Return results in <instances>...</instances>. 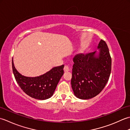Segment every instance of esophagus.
I'll return each instance as SVG.
<instances>
[{
	"mask_svg": "<svg viewBox=\"0 0 130 130\" xmlns=\"http://www.w3.org/2000/svg\"><path fill=\"white\" fill-rule=\"evenodd\" d=\"M63 70H64V71H65V73L68 72V71H70L69 67L68 65H65V67H64V68H63Z\"/></svg>",
	"mask_w": 130,
	"mask_h": 130,
	"instance_id": "esophagus-1",
	"label": "esophagus"
}]
</instances>
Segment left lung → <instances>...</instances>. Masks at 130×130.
Masks as SVG:
<instances>
[{
  "label": "left lung",
  "instance_id": "1",
  "mask_svg": "<svg viewBox=\"0 0 130 130\" xmlns=\"http://www.w3.org/2000/svg\"><path fill=\"white\" fill-rule=\"evenodd\" d=\"M97 50L86 55L76 54L73 58L71 84L74 95L79 99L97 95L109 80L112 60L104 41H100Z\"/></svg>",
  "mask_w": 130,
  "mask_h": 130
}]
</instances>
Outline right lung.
I'll return each mask as SVG.
<instances>
[{"label": "right lung", "mask_w": 130, "mask_h": 130, "mask_svg": "<svg viewBox=\"0 0 130 130\" xmlns=\"http://www.w3.org/2000/svg\"><path fill=\"white\" fill-rule=\"evenodd\" d=\"M64 65L52 68L38 76L28 77L17 70L12 59V69L15 79L23 92L27 95L39 100H45L54 94L58 83L63 74Z\"/></svg>", "instance_id": "1"}]
</instances>
